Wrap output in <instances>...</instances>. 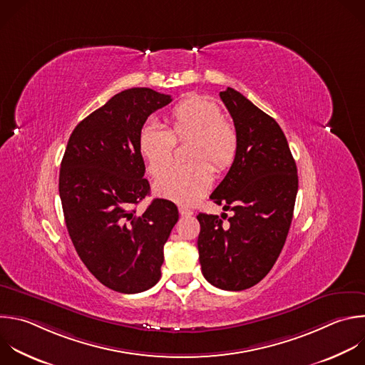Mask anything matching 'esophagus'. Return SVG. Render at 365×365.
I'll list each match as a JSON object with an SVG mask.
<instances>
[{"instance_id":"1","label":"esophagus","mask_w":365,"mask_h":365,"mask_svg":"<svg viewBox=\"0 0 365 365\" xmlns=\"http://www.w3.org/2000/svg\"><path fill=\"white\" fill-rule=\"evenodd\" d=\"M179 213H180V216H192V215H193V210H190L189 207L180 206V207H179Z\"/></svg>"}]
</instances>
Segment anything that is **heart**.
Wrapping results in <instances>:
<instances>
[{
  "instance_id": "b5f03b06",
  "label": "heart",
  "mask_w": 365,
  "mask_h": 365,
  "mask_svg": "<svg viewBox=\"0 0 365 365\" xmlns=\"http://www.w3.org/2000/svg\"><path fill=\"white\" fill-rule=\"evenodd\" d=\"M168 123L166 130L155 121H146L138 136L139 153L148 172L158 176L173 161L174 143L190 138L188 158L192 162L164 170L155 182V192L180 205H195L212 187L213 169L210 165L222 172L233 163L237 133L215 101L199 96L179 101L170 110Z\"/></svg>"
}]
</instances>
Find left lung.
Instances as JSON below:
<instances>
[{
    "instance_id": "8db88e82",
    "label": "left lung",
    "mask_w": 365,
    "mask_h": 365,
    "mask_svg": "<svg viewBox=\"0 0 365 365\" xmlns=\"http://www.w3.org/2000/svg\"><path fill=\"white\" fill-rule=\"evenodd\" d=\"M220 98L237 133L236 158L210 199L233 210L196 217L202 274L213 287L242 291L272 269L288 236L298 192L297 165L277 121L227 87Z\"/></svg>"
}]
</instances>
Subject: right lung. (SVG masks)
<instances>
[{
	"mask_svg": "<svg viewBox=\"0 0 365 365\" xmlns=\"http://www.w3.org/2000/svg\"><path fill=\"white\" fill-rule=\"evenodd\" d=\"M169 94L135 87L113 96L73 130L60 169L66 226L87 269L107 288L143 292L160 279L163 247L178 207L153 199L142 215L135 205L150 193L138 136Z\"/></svg>",
	"mask_w": 365,
	"mask_h": 365,
	"instance_id": "obj_1",
	"label": "right lung"
}]
</instances>
